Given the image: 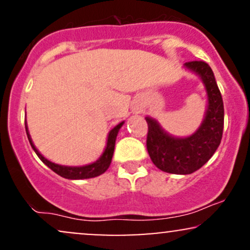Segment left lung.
Instances as JSON below:
<instances>
[{
    "label": "left lung",
    "mask_w": 250,
    "mask_h": 250,
    "mask_svg": "<svg viewBox=\"0 0 250 250\" xmlns=\"http://www.w3.org/2000/svg\"><path fill=\"white\" fill-rule=\"evenodd\" d=\"M185 67L201 77L207 93L208 105L205 119L193 135L176 137L162 129L151 117L148 123L147 150L151 161L162 171L187 175L196 171L213 156L222 139L225 109L220 89L208 63L191 61Z\"/></svg>",
    "instance_id": "obj_1"
}]
</instances>
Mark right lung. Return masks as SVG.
<instances>
[{"label":"right lung","instance_id":"1","mask_svg":"<svg viewBox=\"0 0 250 250\" xmlns=\"http://www.w3.org/2000/svg\"><path fill=\"white\" fill-rule=\"evenodd\" d=\"M123 123L125 122L119 123V125H115V127L109 131L108 139H107V146H105L104 151H103V154L100 156V159L95 162L90 163V165L82 166V167H68V166L56 165V163L47 160L44 156H42V154L37 150L35 146H34L33 141H31L29 131H28L27 123H25V131H27V136H28V140H29V142H30L31 148L34 149V151H35L37 156L40 157V160H41V161L44 163L45 166H48L51 170L55 171L57 175L64 177V179L82 180V179H91V177L99 176V175L103 174L109 168V166H110V163H111V159H113L114 149H115L116 136H117V134H119L120 128L123 125Z\"/></svg>","mask_w":250,"mask_h":250}]
</instances>
